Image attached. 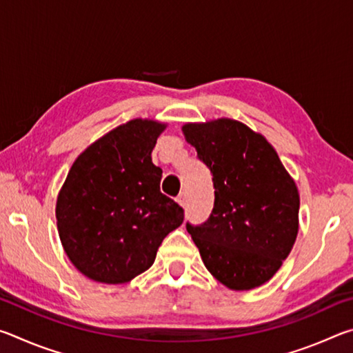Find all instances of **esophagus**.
I'll return each mask as SVG.
<instances>
[{
  "label": "esophagus",
  "instance_id": "34e87169",
  "mask_svg": "<svg viewBox=\"0 0 353 353\" xmlns=\"http://www.w3.org/2000/svg\"><path fill=\"white\" fill-rule=\"evenodd\" d=\"M176 201H177V204L181 205V207H185V204H187V199H185V194H183V193L179 194Z\"/></svg>",
  "mask_w": 353,
  "mask_h": 353
}]
</instances>
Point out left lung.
<instances>
[{
	"instance_id": "obj_1",
	"label": "left lung",
	"mask_w": 353,
	"mask_h": 353,
	"mask_svg": "<svg viewBox=\"0 0 353 353\" xmlns=\"http://www.w3.org/2000/svg\"><path fill=\"white\" fill-rule=\"evenodd\" d=\"M213 176L214 205L187 223L212 276L235 291L266 283L290 255L299 230V191L265 137L235 119L182 128Z\"/></svg>"
}]
</instances>
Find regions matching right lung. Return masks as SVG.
Listing matches in <instances>:
<instances>
[{
  "mask_svg": "<svg viewBox=\"0 0 353 353\" xmlns=\"http://www.w3.org/2000/svg\"><path fill=\"white\" fill-rule=\"evenodd\" d=\"M166 124L130 119L74 160L57 196L65 254L83 276L126 283L152 266L163 238L183 223V208L160 191L151 152Z\"/></svg>",
  "mask_w": 353,
  "mask_h": 353,
  "instance_id": "add662e5",
  "label": "right lung"
}]
</instances>
